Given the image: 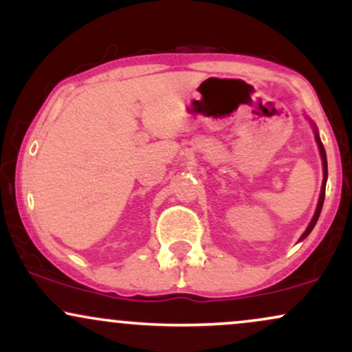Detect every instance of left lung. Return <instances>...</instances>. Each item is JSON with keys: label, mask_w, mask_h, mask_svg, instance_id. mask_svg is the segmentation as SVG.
I'll use <instances>...</instances> for the list:
<instances>
[{"label": "left lung", "mask_w": 352, "mask_h": 352, "mask_svg": "<svg viewBox=\"0 0 352 352\" xmlns=\"http://www.w3.org/2000/svg\"><path fill=\"white\" fill-rule=\"evenodd\" d=\"M316 142L319 145V152H321V159H322V170H324V179H322V187H321V195H319V201H318V207H316V213H314L313 220H311V223L308 225V228H306V232L302 233L300 240L302 238H306L311 233V230L314 228V225H316L318 218H319V213H321V208H322V204H324V193H326V180H328V162H326V152H324V147H322L321 140H319V135L316 134Z\"/></svg>", "instance_id": "left-lung-1"}]
</instances>
